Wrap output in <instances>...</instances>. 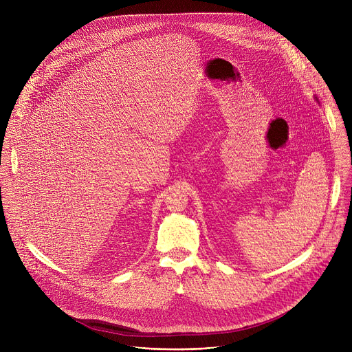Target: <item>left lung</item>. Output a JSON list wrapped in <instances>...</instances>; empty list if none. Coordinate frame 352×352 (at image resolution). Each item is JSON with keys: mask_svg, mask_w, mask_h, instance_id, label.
Masks as SVG:
<instances>
[{"mask_svg": "<svg viewBox=\"0 0 352 352\" xmlns=\"http://www.w3.org/2000/svg\"><path fill=\"white\" fill-rule=\"evenodd\" d=\"M315 100H316V102H318V98H316V97H315Z\"/></svg>", "mask_w": 352, "mask_h": 352, "instance_id": "8db88e82", "label": "left lung"}]
</instances>
